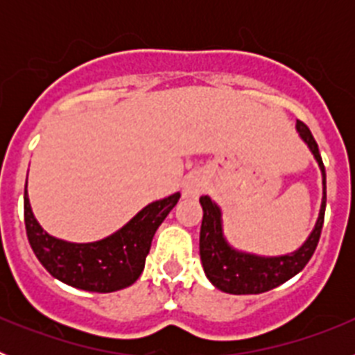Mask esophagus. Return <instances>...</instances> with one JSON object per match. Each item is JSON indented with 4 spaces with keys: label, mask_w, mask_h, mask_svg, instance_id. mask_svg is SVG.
<instances>
[{
    "label": "esophagus",
    "mask_w": 355,
    "mask_h": 355,
    "mask_svg": "<svg viewBox=\"0 0 355 355\" xmlns=\"http://www.w3.org/2000/svg\"><path fill=\"white\" fill-rule=\"evenodd\" d=\"M206 187V178L200 172H190L183 181L184 199H197Z\"/></svg>",
    "instance_id": "34e87169"
}]
</instances>
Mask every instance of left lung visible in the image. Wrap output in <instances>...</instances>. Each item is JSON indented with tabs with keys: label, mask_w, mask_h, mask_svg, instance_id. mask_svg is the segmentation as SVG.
Segmentation results:
<instances>
[{
	"label": "left lung",
	"mask_w": 355,
	"mask_h": 355,
	"mask_svg": "<svg viewBox=\"0 0 355 355\" xmlns=\"http://www.w3.org/2000/svg\"><path fill=\"white\" fill-rule=\"evenodd\" d=\"M295 128L300 140L311 150L313 158L318 163V168L322 172V187H324L315 227L299 249H295L293 252L279 254V256H261V254L236 249L229 243L224 234L220 206L209 196H202L199 199L202 206V224H200L199 238L200 263L209 283L224 293H263V291L281 286L302 270L318 245L325 215V167L309 128L300 121H297Z\"/></svg>",
	"instance_id": "left-lung-1"
}]
</instances>
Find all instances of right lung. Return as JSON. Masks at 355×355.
<instances>
[{
  "mask_svg": "<svg viewBox=\"0 0 355 355\" xmlns=\"http://www.w3.org/2000/svg\"><path fill=\"white\" fill-rule=\"evenodd\" d=\"M26 187L24 224L30 245L39 261L62 283L96 293L122 290L131 286L140 277L156 229L181 197L180 192H175L165 199L155 200L140 209L115 233L101 240L76 243L44 231L33 215Z\"/></svg>",
  "mask_w": 355,
  "mask_h": 355,
  "instance_id": "obj_1",
  "label": "right lung"
}]
</instances>
